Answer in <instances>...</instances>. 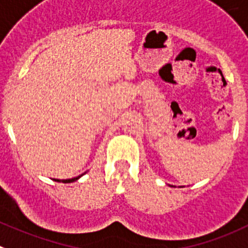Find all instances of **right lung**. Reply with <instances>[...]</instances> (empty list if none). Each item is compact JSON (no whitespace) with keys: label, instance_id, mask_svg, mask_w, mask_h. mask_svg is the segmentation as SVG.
<instances>
[{"label":"right lung","instance_id":"right-lung-1","mask_svg":"<svg viewBox=\"0 0 248 248\" xmlns=\"http://www.w3.org/2000/svg\"><path fill=\"white\" fill-rule=\"evenodd\" d=\"M81 177V175H79V177H77V178H71V179H64V180H62V182L63 183H73V182H75V180H78L79 179V178ZM55 182H60L59 179H54Z\"/></svg>","mask_w":248,"mask_h":248}]
</instances>
